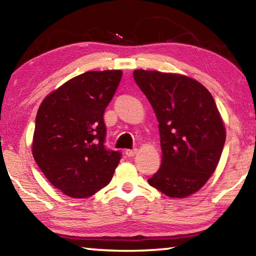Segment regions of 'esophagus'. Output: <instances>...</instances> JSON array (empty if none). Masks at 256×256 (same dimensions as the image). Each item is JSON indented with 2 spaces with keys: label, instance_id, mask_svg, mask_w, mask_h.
<instances>
[{
  "label": "esophagus",
  "instance_id": "esophagus-1",
  "mask_svg": "<svg viewBox=\"0 0 256 256\" xmlns=\"http://www.w3.org/2000/svg\"><path fill=\"white\" fill-rule=\"evenodd\" d=\"M138 154V149H126L125 150V154L128 156V157H133V156H136Z\"/></svg>",
  "mask_w": 256,
  "mask_h": 256
}]
</instances>
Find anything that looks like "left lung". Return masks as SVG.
Here are the masks:
<instances>
[{
	"mask_svg": "<svg viewBox=\"0 0 256 256\" xmlns=\"http://www.w3.org/2000/svg\"><path fill=\"white\" fill-rule=\"evenodd\" d=\"M133 76L159 122L162 166L148 183L170 198L198 192L214 174L226 140L214 97L185 76L136 70Z\"/></svg>",
	"mask_w": 256,
	"mask_h": 256,
	"instance_id": "left-lung-1",
	"label": "left lung"
}]
</instances>
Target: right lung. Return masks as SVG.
Wrapping results in <instances>:
<instances>
[{"label":"right lung","instance_id":"1","mask_svg":"<svg viewBox=\"0 0 256 256\" xmlns=\"http://www.w3.org/2000/svg\"><path fill=\"white\" fill-rule=\"evenodd\" d=\"M122 71H89L48 94L38 110L32 156L68 196L84 198L110 183L122 154L107 149L104 112Z\"/></svg>","mask_w":256,"mask_h":256}]
</instances>
